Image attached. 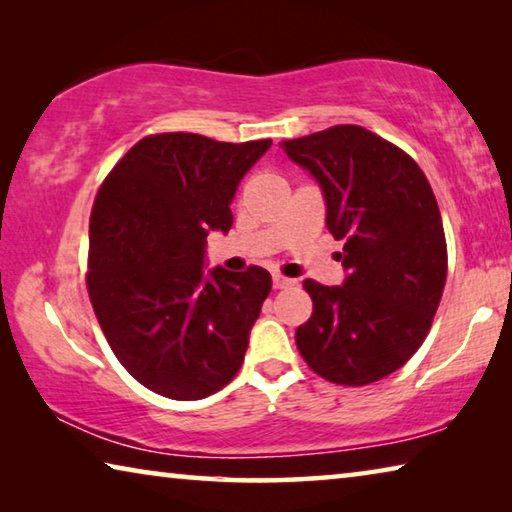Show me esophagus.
<instances>
[{"label": "esophagus", "mask_w": 512, "mask_h": 512, "mask_svg": "<svg viewBox=\"0 0 512 512\" xmlns=\"http://www.w3.org/2000/svg\"><path fill=\"white\" fill-rule=\"evenodd\" d=\"M296 287V280H291V277H284L280 273L273 275V289H291Z\"/></svg>", "instance_id": "obj_1"}]
</instances>
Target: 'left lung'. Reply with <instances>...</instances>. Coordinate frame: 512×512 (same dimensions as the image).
Here are the masks:
<instances>
[{"instance_id":"obj_1","label":"left lung","mask_w":512,"mask_h":512,"mask_svg":"<svg viewBox=\"0 0 512 512\" xmlns=\"http://www.w3.org/2000/svg\"><path fill=\"white\" fill-rule=\"evenodd\" d=\"M323 187L327 228L343 241V287L305 280L314 311L296 329L307 366L332 384L366 386L427 339L447 277L443 219L409 153L341 124L280 144Z\"/></svg>"}]
</instances>
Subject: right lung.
I'll return each mask as SVG.
<instances>
[{"label":"right lung","instance_id":"1","mask_svg":"<svg viewBox=\"0 0 512 512\" xmlns=\"http://www.w3.org/2000/svg\"><path fill=\"white\" fill-rule=\"evenodd\" d=\"M271 140L146 135L103 180L90 214L88 293L110 350L149 391L203 400L237 375L271 293L262 266L203 273L210 230L228 232L239 180Z\"/></svg>","mask_w":512,"mask_h":512}]
</instances>
